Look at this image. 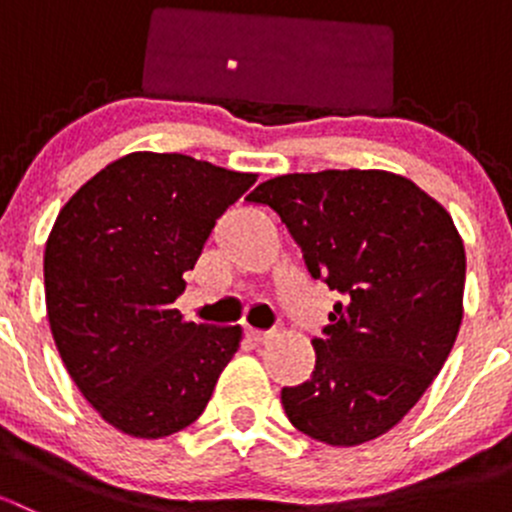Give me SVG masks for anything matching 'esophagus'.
Returning a JSON list of instances; mask_svg holds the SVG:
<instances>
[{"label": "esophagus", "mask_w": 512, "mask_h": 512, "mask_svg": "<svg viewBox=\"0 0 512 512\" xmlns=\"http://www.w3.org/2000/svg\"><path fill=\"white\" fill-rule=\"evenodd\" d=\"M245 337L250 339V342H255V344H265L267 339H272V332H260V329L247 327L245 329Z\"/></svg>", "instance_id": "esophagus-1"}]
</instances>
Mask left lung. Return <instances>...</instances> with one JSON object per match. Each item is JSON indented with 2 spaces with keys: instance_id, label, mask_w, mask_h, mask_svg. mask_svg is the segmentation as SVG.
I'll return each instance as SVG.
<instances>
[{
  "instance_id": "8db88e82",
  "label": "left lung",
  "mask_w": 512,
  "mask_h": 512,
  "mask_svg": "<svg viewBox=\"0 0 512 512\" xmlns=\"http://www.w3.org/2000/svg\"><path fill=\"white\" fill-rule=\"evenodd\" d=\"M309 275L342 294L317 364L282 389L294 428L359 446L394 428L446 364L463 319L466 250L441 203L386 170H322L265 180Z\"/></svg>"
}]
</instances>
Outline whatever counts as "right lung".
I'll return each instance as SVG.
<instances>
[{"label":"right lung","mask_w":512,"mask_h":512,"mask_svg":"<svg viewBox=\"0 0 512 512\" xmlns=\"http://www.w3.org/2000/svg\"><path fill=\"white\" fill-rule=\"evenodd\" d=\"M257 180L183 153H128L61 208L44 250L46 314L61 361L98 416L163 438L208 406L240 327L173 307L215 220Z\"/></svg>","instance_id":"1"}]
</instances>
